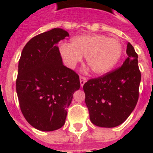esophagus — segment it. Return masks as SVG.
I'll return each mask as SVG.
<instances>
[{
	"instance_id": "1",
	"label": "esophagus",
	"mask_w": 153,
	"mask_h": 153,
	"mask_svg": "<svg viewBox=\"0 0 153 153\" xmlns=\"http://www.w3.org/2000/svg\"><path fill=\"white\" fill-rule=\"evenodd\" d=\"M79 79H80V85H81V86H83V85L86 82V77L81 76V75H80V77H79Z\"/></svg>"
}]
</instances>
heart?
<instances>
[{"instance_id":"1","label":"heart","mask_w":153,"mask_h":153,"mask_svg":"<svg viewBox=\"0 0 153 153\" xmlns=\"http://www.w3.org/2000/svg\"><path fill=\"white\" fill-rule=\"evenodd\" d=\"M59 52L69 67H75L84 56L95 74H104L110 71L120 60L122 44L118 39L104 35H82L74 37L71 44L62 43Z\"/></svg>"}]
</instances>
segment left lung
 Segmentation results:
<instances>
[{"label": "left lung", "mask_w": 153, "mask_h": 153, "mask_svg": "<svg viewBox=\"0 0 153 153\" xmlns=\"http://www.w3.org/2000/svg\"><path fill=\"white\" fill-rule=\"evenodd\" d=\"M128 57L122 66L102 76L89 79L83 86L91 122L99 127L113 128L131 114L139 98L141 74L138 55L130 43Z\"/></svg>", "instance_id": "8db88e82"}]
</instances>
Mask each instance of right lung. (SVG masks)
Here are the masks:
<instances>
[{
	"label": "right lung",
	"mask_w": 153,
	"mask_h": 153,
	"mask_svg": "<svg viewBox=\"0 0 153 153\" xmlns=\"http://www.w3.org/2000/svg\"><path fill=\"white\" fill-rule=\"evenodd\" d=\"M67 36L61 28L37 35L26 44L19 60L16 84L20 110L39 130L63 126L73 94L80 88L79 76L63 65L57 46Z\"/></svg>",
	"instance_id": "1"
}]
</instances>
